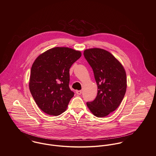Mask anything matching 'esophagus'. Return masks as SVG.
Returning <instances> with one entry per match:
<instances>
[{
	"mask_svg": "<svg viewBox=\"0 0 156 156\" xmlns=\"http://www.w3.org/2000/svg\"><path fill=\"white\" fill-rule=\"evenodd\" d=\"M76 94H78V95H80L81 94H82V90H76Z\"/></svg>",
	"mask_w": 156,
	"mask_h": 156,
	"instance_id": "34e87169",
	"label": "esophagus"
}]
</instances>
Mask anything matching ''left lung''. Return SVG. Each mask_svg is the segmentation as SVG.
Wrapping results in <instances>:
<instances>
[{
	"instance_id": "1",
	"label": "left lung",
	"mask_w": 156,
	"mask_h": 156,
	"mask_svg": "<svg viewBox=\"0 0 156 156\" xmlns=\"http://www.w3.org/2000/svg\"><path fill=\"white\" fill-rule=\"evenodd\" d=\"M84 56L92 68L98 92L87 105L97 117H105L115 111L121 104L127 88V77L122 64L104 49H87Z\"/></svg>"
}]
</instances>
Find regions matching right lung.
<instances>
[{
  "label": "right lung",
  "instance_id": "right-lung-1",
  "mask_svg": "<svg viewBox=\"0 0 156 156\" xmlns=\"http://www.w3.org/2000/svg\"><path fill=\"white\" fill-rule=\"evenodd\" d=\"M82 56L68 47H54L41 54L30 70L29 89L38 106L58 116L67 109L74 93L69 87V68Z\"/></svg>",
  "mask_w": 156,
  "mask_h": 156
}]
</instances>
